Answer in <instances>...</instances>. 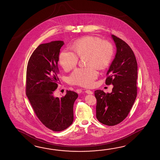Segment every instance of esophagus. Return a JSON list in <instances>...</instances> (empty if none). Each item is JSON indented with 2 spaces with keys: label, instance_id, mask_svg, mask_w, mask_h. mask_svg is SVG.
Wrapping results in <instances>:
<instances>
[{
  "label": "esophagus",
  "instance_id": "34e87169",
  "mask_svg": "<svg viewBox=\"0 0 160 160\" xmlns=\"http://www.w3.org/2000/svg\"><path fill=\"white\" fill-rule=\"evenodd\" d=\"M85 92L86 93H87V94H91V95H92L93 94V92L92 91H91V90H89V89H87V90H85Z\"/></svg>",
  "mask_w": 160,
  "mask_h": 160
}]
</instances>
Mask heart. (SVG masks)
Listing matches in <instances>:
<instances>
[{"instance_id":"1","label":"heart","mask_w":160,"mask_h":160,"mask_svg":"<svg viewBox=\"0 0 160 160\" xmlns=\"http://www.w3.org/2000/svg\"><path fill=\"white\" fill-rule=\"evenodd\" d=\"M73 52L65 49L59 55V63L68 71L77 65L78 58L85 57V68H79L68 78V82L73 85L89 87L93 85L98 76L99 70L106 68L113 58V45L106 40L102 41L99 37L87 36L82 37L73 43Z\"/></svg>"}]
</instances>
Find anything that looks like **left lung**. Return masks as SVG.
<instances>
[{
    "mask_svg": "<svg viewBox=\"0 0 160 160\" xmlns=\"http://www.w3.org/2000/svg\"><path fill=\"white\" fill-rule=\"evenodd\" d=\"M117 54L107 73L106 85L112 84L111 93L96 90V118L107 126L120 123L128 117L137 95V62L132 48L112 35Z\"/></svg>",
    "mask_w": 160,
    "mask_h": 160,
    "instance_id": "obj_1",
    "label": "left lung"
}]
</instances>
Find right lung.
<instances>
[{
	"instance_id": "1",
	"label": "right lung",
	"mask_w": 160,
	"mask_h": 160,
	"mask_svg": "<svg viewBox=\"0 0 160 160\" xmlns=\"http://www.w3.org/2000/svg\"><path fill=\"white\" fill-rule=\"evenodd\" d=\"M63 41L39 45L28 60L26 70V94L36 116L53 132L67 128L73 121V104L78 95L67 91L65 96H53L58 87L57 77L61 48Z\"/></svg>"
}]
</instances>
